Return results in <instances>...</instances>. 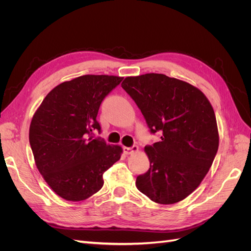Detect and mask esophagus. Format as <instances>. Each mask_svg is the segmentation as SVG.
I'll return each instance as SVG.
<instances>
[{"label":"esophagus","mask_w":251,"mask_h":251,"mask_svg":"<svg viewBox=\"0 0 251 251\" xmlns=\"http://www.w3.org/2000/svg\"><path fill=\"white\" fill-rule=\"evenodd\" d=\"M124 151L126 154V155H130V154H133V153H136V151H138V147L137 146H133L131 148H126L125 147L124 148Z\"/></svg>","instance_id":"esophagus-1"}]
</instances>
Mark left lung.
Returning <instances> with one entry per match:
<instances>
[{"label":"left lung","instance_id":"left-lung-1","mask_svg":"<svg viewBox=\"0 0 251 251\" xmlns=\"http://www.w3.org/2000/svg\"><path fill=\"white\" fill-rule=\"evenodd\" d=\"M121 87L137 104L151 134L144 148L150 169L136 179L143 195L160 204L185 199L206 176L219 148L214 109L199 89L164 74L126 77Z\"/></svg>","mask_w":251,"mask_h":251}]
</instances>
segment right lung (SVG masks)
<instances>
[{"label":"right lung","mask_w":251,"mask_h":251,"mask_svg":"<svg viewBox=\"0 0 251 251\" xmlns=\"http://www.w3.org/2000/svg\"><path fill=\"white\" fill-rule=\"evenodd\" d=\"M124 77L82 75L51 90L36 110L29 142L37 170L56 195L82 201L103 185L102 175L118 161L123 149L110 146L96 119L100 103Z\"/></svg>","instance_id":"1"}]
</instances>
